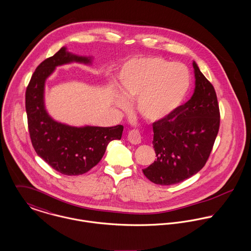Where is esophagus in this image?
I'll return each mask as SVG.
<instances>
[{"mask_svg": "<svg viewBox=\"0 0 251 251\" xmlns=\"http://www.w3.org/2000/svg\"><path fill=\"white\" fill-rule=\"evenodd\" d=\"M128 140L132 144H139L141 142V135H140L139 131L132 130L131 132H129V134H128Z\"/></svg>", "mask_w": 251, "mask_h": 251, "instance_id": "1", "label": "esophagus"}]
</instances>
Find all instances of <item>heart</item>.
I'll use <instances>...</instances> for the list:
<instances>
[{"label":"heart","instance_id":"heart-1","mask_svg":"<svg viewBox=\"0 0 251 251\" xmlns=\"http://www.w3.org/2000/svg\"><path fill=\"white\" fill-rule=\"evenodd\" d=\"M118 78L121 95L128 100L136 99V113L149 122H161L173 116L191 88L186 66L161 57L131 60L121 68ZM124 98L116 99L121 108L128 106Z\"/></svg>","mask_w":251,"mask_h":251}]
</instances>
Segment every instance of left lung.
I'll list each match as a JSON object with an SVG mask.
<instances>
[{"mask_svg": "<svg viewBox=\"0 0 251 251\" xmlns=\"http://www.w3.org/2000/svg\"><path fill=\"white\" fill-rule=\"evenodd\" d=\"M193 68V96L171 117L153 123L157 158L142 171L155 184H176L198 173L206 163L219 132L216 92L195 61Z\"/></svg>", "mask_w": 251, "mask_h": 251, "instance_id": "8db88e82", "label": "left lung"}]
</instances>
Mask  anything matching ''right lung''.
Wrapping results in <instances>:
<instances>
[{
    "label": "right lung",
    "mask_w": 251,
    "mask_h": 251,
    "mask_svg": "<svg viewBox=\"0 0 251 251\" xmlns=\"http://www.w3.org/2000/svg\"><path fill=\"white\" fill-rule=\"evenodd\" d=\"M93 57L80 56L61 48L43 61L32 75L25 92V111L32 146L41 158L57 172L77 176L101 160L108 144L120 139L123 126L75 127L55 121L45 107V84L58 66L73 62L92 64Z\"/></svg>",
    "instance_id": "obj_1"
}]
</instances>
